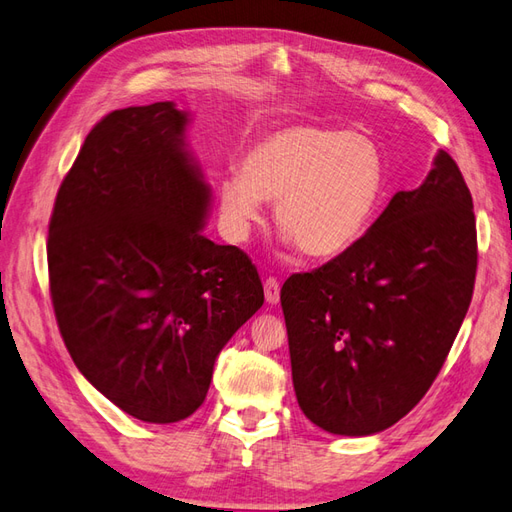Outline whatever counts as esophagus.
Listing matches in <instances>:
<instances>
[{"label":"esophagus","instance_id":"esophagus-1","mask_svg":"<svg viewBox=\"0 0 512 512\" xmlns=\"http://www.w3.org/2000/svg\"><path fill=\"white\" fill-rule=\"evenodd\" d=\"M265 299H267V304L280 302V280L278 278L271 276L265 280Z\"/></svg>","mask_w":512,"mask_h":512}]
</instances>
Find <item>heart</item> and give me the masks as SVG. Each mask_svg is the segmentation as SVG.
<instances>
[{
  "mask_svg": "<svg viewBox=\"0 0 512 512\" xmlns=\"http://www.w3.org/2000/svg\"><path fill=\"white\" fill-rule=\"evenodd\" d=\"M386 191V158L363 132L293 123L249 145L243 171L219 182L223 230L243 243L276 204L280 232L313 258L341 256L363 239Z\"/></svg>",
  "mask_w": 512,
  "mask_h": 512,
  "instance_id": "heart-1",
  "label": "heart"
}]
</instances>
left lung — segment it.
<instances>
[{
    "instance_id": "obj_1",
    "label": "left lung",
    "mask_w": 512,
    "mask_h": 512,
    "mask_svg": "<svg viewBox=\"0 0 512 512\" xmlns=\"http://www.w3.org/2000/svg\"><path fill=\"white\" fill-rule=\"evenodd\" d=\"M476 269L471 193L441 149L419 189L395 193L350 252L282 284L304 415L345 436L376 434L408 415L452 350Z\"/></svg>"
}]
</instances>
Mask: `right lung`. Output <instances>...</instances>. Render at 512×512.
Listing matches in <instances>:
<instances>
[{"mask_svg": "<svg viewBox=\"0 0 512 512\" xmlns=\"http://www.w3.org/2000/svg\"><path fill=\"white\" fill-rule=\"evenodd\" d=\"M171 102L112 110L62 180L47 236L49 295L73 363L149 423L191 417L219 352L265 302L243 249L199 232L210 189Z\"/></svg>", "mask_w": 512, "mask_h": 512, "instance_id": "right-lung-1", "label": "right lung"}]
</instances>
